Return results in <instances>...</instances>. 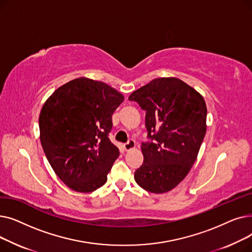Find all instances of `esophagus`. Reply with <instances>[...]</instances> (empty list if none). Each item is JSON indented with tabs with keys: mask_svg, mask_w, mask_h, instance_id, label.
<instances>
[{
	"mask_svg": "<svg viewBox=\"0 0 252 252\" xmlns=\"http://www.w3.org/2000/svg\"><path fill=\"white\" fill-rule=\"evenodd\" d=\"M136 147V142L134 140H128L126 144H124V149L126 151H129L131 149H134Z\"/></svg>",
	"mask_w": 252,
	"mask_h": 252,
	"instance_id": "obj_1",
	"label": "esophagus"
}]
</instances>
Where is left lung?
<instances>
[{
    "mask_svg": "<svg viewBox=\"0 0 252 252\" xmlns=\"http://www.w3.org/2000/svg\"><path fill=\"white\" fill-rule=\"evenodd\" d=\"M128 100L146 111L149 142L142 143L143 164L135 181L151 193L170 191L186 178L206 133V104L177 77H159L133 92Z\"/></svg>",
    "mask_w": 252,
    "mask_h": 252,
    "instance_id": "obj_1",
    "label": "left lung"
}]
</instances>
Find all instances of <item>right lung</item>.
Here are the masks:
<instances>
[{
	"label": "right lung",
	"instance_id": "add662e5",
	"mask_svg": "<svg viewBox=\"0 0 252 252\" xmlns=\"http://www.w3.org/2000/svg\"><path fill=\"white\" fill-rule=\"evenodd\" d=\"M124 99L108 85L78 77L45 102L38 118L42 146L55 174L73 191L93 192L107 181L119 156L108 134Z\"/></svg>",
	"mask_w": 252,
	"mask_h": 252
}]
</instances>
